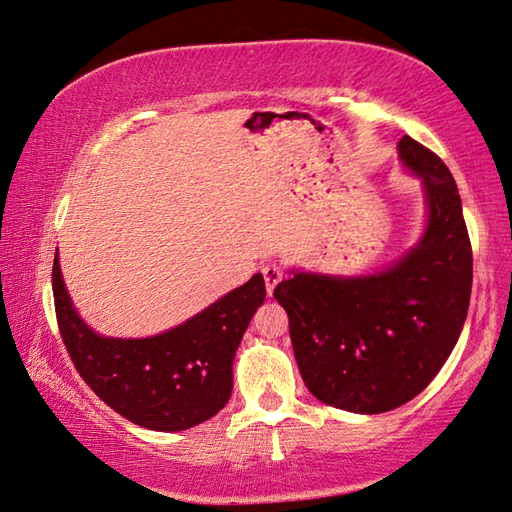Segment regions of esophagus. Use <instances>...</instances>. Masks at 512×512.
I'll return each instance as SVG.
<instances>
[{
    "label": "esophagus",
    "instance_id": "obj_1",
    "mask_svg": "<svg viewBox=\"0 0 512 512\" xmlns=\"http://www.w3.org/2000/svg\"><path fill=\"white\" fill-rule=\"evenodd\" d=\"M262 275H264V281H266L268 295H273L275 286L279 284L281 279H284V270H281L277 264H266V266H262Z\"/></svg>",
    "mask_w": 512,
    "mask_h": 512
}]
</instances>
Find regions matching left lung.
<instances>
[{"mask_svg":"<svg viewBox=\"0 0 512 512\" xmlns=\"http://www.w3.org/2000/svg\"><path fill=\"white\" fill-rule=\"evenodd\" d=\"M398 158L424 189L418 244L372 275L290 270L275 288L303 383L325 405L352 413L416 398L447 363L471 299L473 253L458 184L411 136L400 138Z\"/></svg>","mask_w":512,"mask_h":512,"instance_id":"1","label":"left lung"}]
</instances>
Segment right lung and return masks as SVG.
I'll use <instances>...</instances> for the list:
<instances>
[{
	"mask_svg": "<svg viewBox=\"0 0 512 512\" xmlns=\"http://www.w3.org/2000/svg\"><path fill=\"white\" fill-rule=\"evenodd\" d=\"M54 310L76 372L116 413L151 431H184L213 418L233 391V361L266 299L262 273L162 334L114 339L85 323L65 288L59 248Z\"/></svg>",
	"mask_w": 512,
	"mask_h": 512,
	"instance_id": "1",
	"label": "right lung"
}]
</instances>
